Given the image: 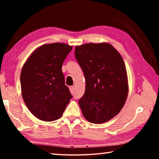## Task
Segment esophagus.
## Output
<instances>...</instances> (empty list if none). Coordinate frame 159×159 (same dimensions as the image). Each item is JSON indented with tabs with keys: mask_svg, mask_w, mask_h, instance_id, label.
I'll return each instance as SVG.
<instances>
[{
	"mask_svg": "<svg viewBox=\"0 0 159 159\" xmlns=\"http://www.w3.org/2000/svg\"><path fill=\"white\" fill-rule=\"evenodd\" d=\"M69 90H70V91H71V93L73 94L74 92V86H70Z\"/></svg>",
	"mask_w": 159,
	"mask_h": 159,
	"instance_id": "obj_1",
	"label": "esophagus"
}]
</instances>
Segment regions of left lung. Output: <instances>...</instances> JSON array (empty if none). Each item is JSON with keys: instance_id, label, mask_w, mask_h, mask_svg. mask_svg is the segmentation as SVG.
Listing matches in <instances>:
<instances>
[{"instance_id": "obj_1", "label": "left lung", "mask_w": 159, "mask_h": 159, "mask_svg": "<svg viewBox=\"0 0 159 159\" xmlns=\"http://www.w3.org/2000/svg\"><path fill=\"white\" fill-rule=\"evenodd\" d=\"M75 57L85 79V93L79 100L83 116L95 124L108 121L120 112L128 93L121 55L111 44L102 43L76 46Z\"/></svg>"}]
</instances>
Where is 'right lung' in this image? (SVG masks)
<instances>
[{"mask_svg":"<svg viewBox=\"0 0 159 159\" xmlns=\"http://www.w3.org/2000/svg\"><path fill=\"white\" fill-rule=\"evenodd\" d=\"M72 46L43 45L29 56L21 71V95L26 107L40 120L60 118L72 95L65 85L61 66Z\"/></svg>","mask_w":159,"mask_h":159,"instance_id":"1","label":"right lung"}]
</instances>
